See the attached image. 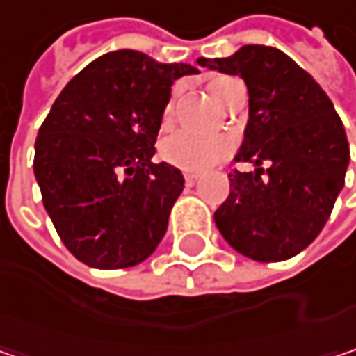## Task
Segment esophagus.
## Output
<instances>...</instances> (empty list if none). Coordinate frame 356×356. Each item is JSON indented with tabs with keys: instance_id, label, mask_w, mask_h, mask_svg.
Here are the masks:
<instances>
[{
	"instance_id": "34e87169",
	"label": "esophagus",
	"mask_w": 356,
	"mask_h": 356,
	"mask_svg": "<svg viewBox=\"0 0 356 356\" xmlns=\"http://www.w3.org/2000/svg\"><path fill=\"white\" fill-rule=\"evenodd\" d=\"M200 179V175H195V173H185V185H195V181Z\"/></svg>"
}]
</instances>
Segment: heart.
Instances as JSON below:
<instances>
[{
	"instance_id": "obj_1",
	"label": "heart",
	"mask_w": 356,
	"mask_h": 356,
	"mask_svg": "<svg viewBox=\"0 0 356 356\" xmlns=\"http://www.w3.org/2000/svg\"><path fill=\"white\" fill-rule=\"evenodd\" d=\"M237 78L229 76H218L210 82V92L216 101L225 103L231 97L233 86L237 84ZM175 113V101H169L163 111V123L169 125ZM233 152V142L227 136L218 134H195L189 129H179L169 134L163 144H161V154L163 159L183 171L189 173H202L208 171L210 167L227 161Z\"/></svg>"
}]
</instances>
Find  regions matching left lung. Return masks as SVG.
Segmentation results:
<instances>
[{
    "label": "left lung",
    "instance_id": "1",
    "mask_svg": "<svg viewBox=\"0 0 356 356\" xmlns=\"http://www.w3.org/2000/svg\"><path fill=\"white\" fill-rule=\"evenodd\" d=\"M200 65L241 76L249 119L231 173V193L214 212L225 241L255 261H282L323 229L350 161L344 125L321 86L280 49L245 44ZM266 165V169L261 167Z\"/></svg>",
    "mask_w": 356,
    "mask_h": 356
}]
</instances>
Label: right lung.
<instances>
[{"instance_id": "right-lung-1", "label": "right lung", "mask_w": 356, "mask_h": 356, "mask_svg": "<svg viewBox=\"0 0 356 356\" xmlns=\"http://www.w3.org/2000/svg\"><path fill=\"white\" fill-rule=\"evenodd\" d=\"M197 74L119 49L61 90L38 129L35 177L63 245L99 270L129 268L154 253L183 191L181 171L154 165L171 86Z\"/></svg>"}]
</instances>
